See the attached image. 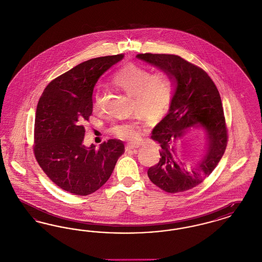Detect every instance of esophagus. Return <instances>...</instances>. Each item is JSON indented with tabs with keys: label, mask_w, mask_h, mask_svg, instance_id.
I'll return each instance as SVG.
<instances>
[{
	"label": "esophagus",
	"mask_w": 262,
	"mask_h": 262,
	"mask_svg": "<svg viewBox=\"0 0 262 262\" xmlns=\"http://www.w3.org/2000/svg\"><path fill=\"white\" fill-rule=\"evenodd\" d=\"M138 147H140L139 143H128L125 146V150L136 149V148H138Z\"/></svg>",
	"instance_id": "1"
}]
</instances>
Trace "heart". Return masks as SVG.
I'll list each match as a JSON object with an SVG mask.
<instances>
[{"label":"heart","instance_id":"obj_1","mask_svg":"<svg viewBox=\"0 0 262 262\" xmlns=\"http://www.w3.org/2000/svg\"><path fill=\"white\" fill-rule=\"evenodd\" d=\"M114 88L133 96L136 108L141 115L151 119L161 117L168 110L174 93L172 76L167 72L151 73L148 69L136 63H128L117 71L111 77ZM93 109L101 107V95L96 91L92 96ZM113 135L125 140H137L141 125L136 122L116 124L111 128Z\"/></svg>","mask_w":262,"mask_h":262}]
</instances>
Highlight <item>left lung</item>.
Masks as SVG:
<instances>
[{
  "mask_svg": "<svg viewBox=\"0 0 262 262\" xmlns=\"http://www.w3.org/2000/svg\"><path fill=\"white\" fill-rule=\"evenodd\" d=\"M139 60L167 72L174 89L169 112L152 130L160 144V159L147 171L150 181L163 190L176 193L201 184L221 160L227 146V127L219 91L202 69L176 55L138 54ZM207 134L205 154L194 167H186L176 155V142L189 127Z\"/></svg>",
  "mask_w": 262,
  "mask_h": 262,
  "instance_id": "8db88e82",
  "label": "left lung"
}]
</instances>
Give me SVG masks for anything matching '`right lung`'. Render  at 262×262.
<instances>
[{"mask_svg": "<svg viewBox=\"0 0 262 262\" xmlns=\"http://www.w3.org/2000/svg\"><path fill=\"white\" fill-rule=\"evenodd\" d=\"M124 55L91 59L53 79L38 102L34 155L39 166L63 190L88 195L112 174L125 152L122 140L109 139L95 148L83 144L82 125L92 114V96L100 76Z\"/></svg>", "mask_w": 262, "mask_h": 262, "instance_id": "obj_1", "label": "right lung"}]
</instances>
